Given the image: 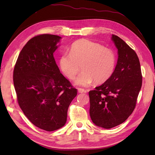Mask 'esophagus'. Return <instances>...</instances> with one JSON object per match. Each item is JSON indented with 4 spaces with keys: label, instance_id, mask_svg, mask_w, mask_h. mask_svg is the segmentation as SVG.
Returning <instances> with one entry per match:
<instances>
[{
    "label": "esophagus",
    "instance_id": "obj_1",
    "mask_svg": "<svg viewBox=\"0 0 155 155\" xmlns=\"http://www.w3.org/2000/svg\"><path fill=\"white\" fill-rule=\"evenodd\" d=\"M78 92H79V93H85V92H86V91L84 90L83 88H79L78 89Z\"/></svg>",
    "mask_w": 155,
    "mask_h": 155
}]
</instances>
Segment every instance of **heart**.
I'll use <instances>...</instances> for the list:
<instances>
[{
	"instance_id": "1",
	"label": "heart",
	"mask_w": 155,
	"mask_h": 155,
	"mask_svg": "<svg viewBox=\"0 0 155 155\" xmlns=\"http://www.w3.org/2000/svg\"><path fill=\"white\" fill-rule=\"evenodd\" d=\"M116 64L114 53L100 43L87 39L74 43L70 54L64 53L60 58L59 64L63 74L74 79L80 71L83 72L75 80V85L87 87L95 81L102 83L113 74Z\"/></svg>"
}]
</instances>
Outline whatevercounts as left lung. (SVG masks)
<instances>
[{
	"mask_svg": "<svg viewBox=\"0 0 155 155\" xmlns=\"http://www.w3.org/2000/svg\"><path fill=\"white\" fill-rule=\"evenodd\" d=\"M111 39L118 54L114 71L104 83L88 93L91 118L104 129L124 123L132 114L142 83L140 61L134 50L117 35H112Z\"/></svg>",
	"mask_w": 155,
	"mask_h": 155,
	"instance_id": "8db88e82",
	"label": "left lung"
}]
</instances>
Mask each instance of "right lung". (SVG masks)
Returning a JSON list of instances; mask_svg holds the SVG:
<instances>
[{
	"label": "right lung",
	"instance_id": "obj_1",
	"mask_svg": "<svg viewBox=\"0 0 155 155\" xmlns=\"http://www.w3.org/2000/svg\"><path fill=\"white\" fill-rule=\"evenodd\" d=\"M61 37L43 34L27 42L13 70L18 104L31 122L46 131L61 128L77 89L60 72L54 58Z\"/></svg>",
	"mask_w": 155,
	"mask_h": 155
}]
</instances>
